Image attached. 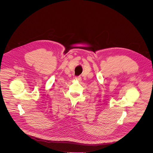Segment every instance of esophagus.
<instances>
[{
    "label": "esophagus",
    "instance_id": "1",
    "mask_svg": "<svg viewBox=\"0 0 153 153\" xmlns=\"http://www.w3.org/2000/svg\"><path fill=\"white\" fill-rule=\"evenodd\" d=\"M75 79H76L77 80H79V81H80L81 79H82L80 76H76V77H75Z\"/></svg>",
    "mask_w": 153,
    "mask_h": 153
}]
</instances>
